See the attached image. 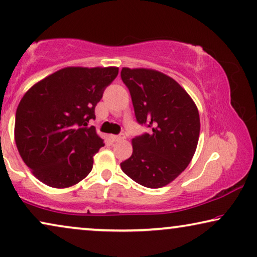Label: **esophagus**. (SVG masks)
<instances>
[{
  "label": "esophagus",
  "instance_id": "34e87169",
  "mask_svg": "<svg viewBox=\"0 0 257 257\" xmlns=\"http://www.w3.org/2000/svg\"><path fill=\"white\" fill-rule=\"evenodd\" d=\"M125 138L124 135H118V136H112V140H113L114 143H118L120 142V140H122Z\"/></svg>",
  "mask_w": 257,
  "mask_h": 257
}]
</instances>
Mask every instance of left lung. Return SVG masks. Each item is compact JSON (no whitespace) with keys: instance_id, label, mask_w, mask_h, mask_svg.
<instances>
[{"instance_id":"8db88e82","label":"left lung","mask_w":257,"mask_h":257,"mask_svg":"<svg viewBox=\"0 0 257 257\" xmlns=\"http://www.w3.org/2000/svg\"><path fill=\"white\" fill-rule=\"evenodd\" d=\"M137 121L149 132L132 139V156L120 164L132 180L160 188L181 174L194 156L200 117L194 101L173 78L156 70L122 68Z\"/></svg>"}]
</instances>
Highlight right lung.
<instances>
[{
  "label": "right lung",
  "mask_w": 257,
  "mask_h": 257,
  "mask_svg": "<svg viewBox=\"0 0 257 257\" xmlns=\"http://www.w3.org/2000/svg\"><path fill=\"white\" fill-rule=\"evenodd\" d=\"M118 68H65L31 87L15 118L17 150L35 177L55 188L78 184L104 146L89 120Z\"/></svg>",
  "instance_id": "obj_1"
}]
</instances>
